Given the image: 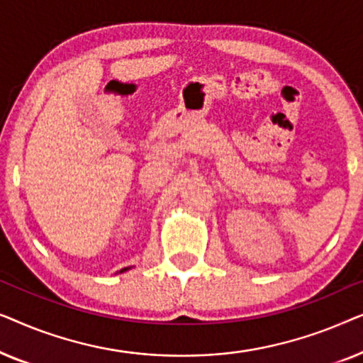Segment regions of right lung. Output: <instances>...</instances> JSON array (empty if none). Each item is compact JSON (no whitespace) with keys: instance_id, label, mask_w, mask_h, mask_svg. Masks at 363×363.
Returning a JSON list of instances; mask_svg holds the SVG:
<instances>
[{"instance_id":"add662e5","label":"right lung","mask_w":363,"mask_h":363,"mask_svg":"<svg viewBox=\"0 0 363 363\" xmlns=\"http://www.w3.org/2000/svg\"><path fill=\"white\" fill-rule=\"evenodd\" d=\"M128 269H130V267H123V269L117 271V274H122V272H125V271H128Z\"/></svg>"}]
</instances>
